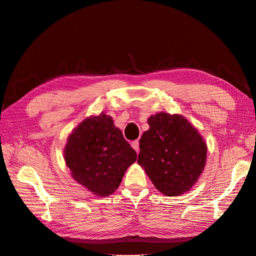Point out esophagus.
<instances>
[{
    "instance_id": "obj_1",
    "label": "esophagus",
    "mask_w": 256,
    "mask_h": 256,
    "mask_svg": "<svg viewBox=\"0 0 256 256\" xmlns=\"http://www.w3.org/2000/svg\"><path fill=\"white\" fill-rule=\"evenodd\" d=\"M131 146H132V148H134L136 152H140V143H138V140H136V141H134L132 143H131Z\"/></svg>"
}]
</instances>
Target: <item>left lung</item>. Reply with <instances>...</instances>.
<instances>
[{"mask_svg":"<svg viewBox=\"0 0 256 256\" xmlns=\"http://www.w3.org/2000/svg\"><path fill=\"white\" fill-rule=\"evenodd\" d=\"M140 140V164L157 190L168 196L189 191L203 173L207 145L198 130L180 114L150 115Z\"/></svg>","mask_w":256,"mask_h":256,"instance_id":"obj_1","label":"left lung"}]
</instances>
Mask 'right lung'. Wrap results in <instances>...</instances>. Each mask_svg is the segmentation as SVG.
<instances>
[{
  "mask_svg": "<svg viewBox=\"0 0 256 256\" xmlns=\"http://www.w3.org/2000/svg\"><path fill=\"white\" fill-rule=\"evenodd\" d=\"M66 166L74 180L97 196H108L120 187L136 152L104 112L82 120L68 136Z\"/></svg>",
  "mask_w": 256,
  "mask_h": 256,
  "instance_id": "1",
  "label": "right lung"
}]
</instances>
